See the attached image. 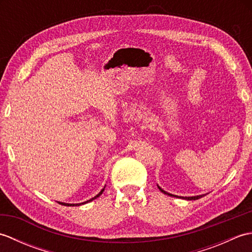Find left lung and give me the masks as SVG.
<instances>
[{"label": "left lung", "instance_id": "obj_1", "mask_svg": "<svg viewBox=\"0 0 252 252\" xmlns=\"http://www.w3.org/2000/svg\"><path fill=\"white\" fill-rule=\"evenodd\" d=\"M158 189L161 190L163 194H165V195H170V196H174V195H172V194H169V192H167V191H164L163 189H160V187L158 186ZM174 197H176V196H174ZM202 196H195V197H182V198H185V199H187V200H196V199H199V198H201Z\"/></svg>", "mask_w": 252, "mask_h": 252}]
</instances>
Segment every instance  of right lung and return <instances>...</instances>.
Instances as JSON below:
<instances>
[{"instance_id":"add662e5","label":"right lung","mask_w":252,"mask_h":252,"mask_svg":"<svg viewBox=\"0 0 252 252\" xmlns=\"http://www.w3.org/2000/svg\"><path fill=\"white\" fill-rule=\"evenodd\" d=\"M103 191H104V189H101L99 192H98V194L97 195H96L95 197H93L92 198V199H90V200H88V201H85V202H82V203H87V202H89V201H92V200H94V199H96V198H97V197H99L101 194H103ZM60 203H62V205H63V206H80V205H81V203H79V205H78V203H77V205H74V203H73V205H70V203H63V202H60Z\"/></svg>"}]
</instances>
